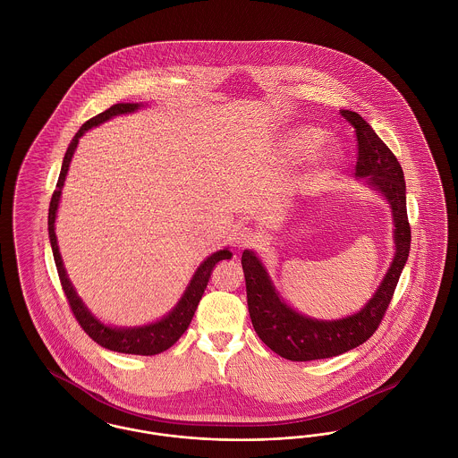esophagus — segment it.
<instances>
[{"label":"esophagus","mask_w":458,"mask_h":458,"mask_svg":"<svg viewBox=\"0 0 458 458\" xmlns=\"http://www.w3.org/2000/svg\"><path fill=\"white\" fill-rule=\"evenodd\" d=\"M235 242H237V245H239L240 249L252 247V245H256V243L259 242V235H258L252 228L243 226V228H239V230H237V233H235Z\"/></svg>","instance_id":"obj_1"}]
</instances>
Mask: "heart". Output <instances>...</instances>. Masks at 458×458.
Returning <instances> with one entry per match:
<instances>
[{"label":"heart","instance_id":"heart-1","mask_svg":"<svg viewBox=\"0 0 458 458\" xmlns=\"http://www.w3.org/2000/svg\"><path fill=\"white\" fill-rule=\"evenodd\" d=\"M323 140V131L310 127H301L288 131L282 142V151L284 159L288 161H304L310 154L314 153ZM335 156L331 153L321 154V157L316 161L312 172H310V183H323L329 174H333L335 168Z\"/></svg>","mask_w":458,"mask_h":458}]
</instances>
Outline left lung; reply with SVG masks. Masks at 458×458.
I'll list each match as a JSON object with an SVG mask.
<instances>
[{
  "instance_id": "8db88e82",
  "label": "left lung",
  "mask_w": 458,
  "mask_h": 458,
  "mask_svg": "<svg viewBox=\"0 0 458 458\" xmlns=\"http://www.w3.org/2000/svg\"><path fill=\"white\" fill-rule=\"evenodd\" d=\"M340 113L357 135L355 176L364 178L392 208L394 256L368 304L347 318L323 321L304 316L286 304L256 252L243 250L242 269L252 327L269 349L293 362L336 357L369 340L392 302L393 292L411 250L405 178L398 159L359 113L349 109H340Z\"/></svg>"
}]
</instances>
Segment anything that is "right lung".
Instances as JSON below:
<instances>
[{
  "instance_id": "obj_1",
  "label": "right lung",
  "mask_w": 458,
  "mask_h": 458,
  "mask_svg": "<svg viewBox=\"0 0 458 458\" xmlns=\"http://www.w3.org/2000/svg\"><path fill=\"white\" fill-rule=\"evenodd\" d=\"M140 108L139 103H118L113 105L111 108L96 114L94 118L88 120L81 131L75 133V137L72 139L68 149H66L65 157H64V165H62V172L58 176V183H56V191L53 192L51 202H49V215H47V230H49V242H51V249H53V258L56 262V269H58V276L64 286L66 299L70 309L75 316V319L79 321V325L88 333L89 336L101 347L113 350V352H120V353H131V355H156L161 353L165 350L170 349L174 342L185 333V329L191 325L194 312H196L199 301L202 299V293L208 286V282L211 278V273L215 269V266L219 261L230 259L232 252L228 249L218 250L215 254H211L206 261L202 262L197 267L192 280L189 286L185 288L182 299L178 301V304L174 309L161 318L159 321L146 325V327H108L105 323H101L90 310L88 305L82 302V299L77 295L75 288L72 282L66 276L65 266L62 261L60 250H58V242H56V233H55V221H56V211H58V204H60V196H62V189L65 183V176L68 174V166L72 161V156L77 149L79 139L90 131L92 127H98L105 122H108L109 118L118 116V114H125L131 113L135 109Z\"/></svg>"
}]
</instances>
